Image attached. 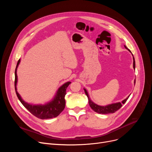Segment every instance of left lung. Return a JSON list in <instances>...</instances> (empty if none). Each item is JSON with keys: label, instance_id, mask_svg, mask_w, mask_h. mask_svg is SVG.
<instances>
[{"label": "left lung", "instance_id": "8db88e82", "mask_svg": "<svg viewBox=\"0 0 152 152\" xmlns=\"http://www.w3.org/2000/svg\"><path fill=\"white\" fill-rule=\"evenodd\" d=\"M125 48L126 49L128 50L130 52L131 50L129 49H127V48L126 47V45H124ZM132 53V52H131ZM133 56V55H132ZM133 68L134 69H135V60H134V57H133ZM134 83H135V79L134 81ZM85 94H86L87 98H88L89 100V104L91 107V108L95 112H97L98 113L100 114H108V113H115V111H116L117 110H118L119 108H120L123 104H124L126 103V102L127 101V100L128 99V98L129 97V95L128 97H127L126 99H124V100L122 101V102H118V103H112V104H110V105H108L107 106H100L98 105L97 104H95V103H94L90 99L89 96V94L87 91H86V89H84Z\"/></svg>", "mask_w": 152, "mask_h": 152}]
</instances>
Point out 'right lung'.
<instances>
[{
    "instance_id": "add662e5",
    "label": "right lung",
    "mask_w": 152,
    "mask_h": 152,
    "mask_svg": "<svg viewBox=\"0 0 152 152\" xmlns=\"http://www.w3.org/2000/svg\"><path fill=\"white\" fill-rule=\"evenodd\" d=\"M20 63V59L17 62V66H16L15 71V92L17 94V97L21 103L23 105L29 112L33 114L36 117L44 119H50L58 116L61 111L65 107V96L66 95V91L68 86L71 84V82H67L63 84L60 88L58 89L54 98L50 102H48L45 105H32L28 103L27 102L24 101L17 89V70L18 66V65Z\"/></svg>"
}]
</instances>
